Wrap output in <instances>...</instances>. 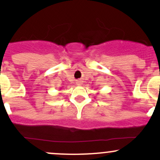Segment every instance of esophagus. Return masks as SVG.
Returning <instances> with one entry per match:
<instances>
[{
  "mask_svg": "<svg viewBox=\"0 0 160 160\" xmlns=\"http://www.w3.org/2000/svg\"><path fill=\"white\" fill-rule=\"evenodd\" d=\"M82 83H83V82L81 81V80H77V85H78V86H80L82 84Z\"/></svg>",
  "mask_w": 160,
  "mask_h": 160,
  "instance_id": "34e87169",
  "label": "esophagus"
}]
</instances>
